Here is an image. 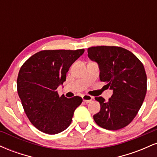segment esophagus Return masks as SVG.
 I'll list each match as a JSON object with an SVG mask.
<instances>
[{
    "label": "esophagus",
    "mask_w": 157,
    "mask_h": 157,
    "mask_svg": "<svg viewBox=\"0 0 157 157\" xmlns=\"http://www.w3.org/2000/svg\"><path fill=\"white\" fill-rule=\"evenodd\" d=\"M92 99L93 97L90 96L89 94H85L82 96V100H83V101L86 102H90L92 100Z\"/></svg>",
    "instance_id": "esophagus-1"
}]
</instances>
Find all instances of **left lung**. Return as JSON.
Masks as SVG:
<instances>
[{"instance_id":"8db88e82","label":"left lung","mask_w":157,"mask_h":157,"mask_svg":"<svg viewBox=\"0 0 157 157\" xmlns=\"http://www.w3.org/2000/svg\"><path fill=\"white\" fill-rule=\"evenodd\" d=\"M88 56L98 63L100 80L113 90L108 101L95 97L100 111L94 115V120L107 130L123 128L136 116L146 94L143 64L132 52L120 46H92L88 48Z\"/></svg>"}]
</instances>
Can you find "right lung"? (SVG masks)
Returning <instances> with one entry per match:
<instances>
[{
	"label": "right lung",
	"mask_w": 157,
	"mask_h": 157,
	"mask_svg": "<svg viewBox=\"0 0 157 157\" xmlns=\"http://www.w3.org/2000/svg\"><path fill=\"white\" fill-rule=\"evenodd\" d=\"M84 51L43 50L31 56L21 67L17 93L27 117L39 131L57 134L71 124L82 99L60 97L57 89L66 81L70 66Z\"/></svg>",
	"instance_id": "obj_1"
}]
</instances>
